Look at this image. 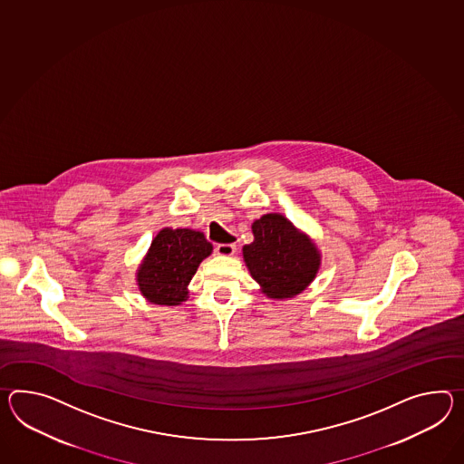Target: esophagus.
I'll use <instances>...</instances> for the list:
<instances>
[{
    "label": "esophagus",
    "mask_w": 464,
    "mask_h": 464,
    "mask_svg": "<svg viewBox=\"0 0 464 464\" xmlns=\"http://www.w3.org/2000/svg\"><path fill=\"white\" fill-rule=\"evenodd\" d=\"M235 251H237L235 243H221L215 246L216 255H221V256H231V255H235Z\"/></svg>",
    "instance_id": "1"
}]
</instances>
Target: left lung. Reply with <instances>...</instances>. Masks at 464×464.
<instances>
[{"label": "left lung", "mask_w": 464, "mask_h": 464, "mask_svg": "<svg viewBox=\"0 0 464 464\" xmlns=\"http://www.w3.org/2000/svg\"><path fill=\"white\" fill-rule=\"evenodd\" d=\"M255 241L243 248L251 276L270 298H292L315 278L320 255L282 215H265L253 223Z\"/></svg>", "instance_id": "1"}]
</instances>
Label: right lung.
Segmentation results:
<instances>
[{"mask_svg": "<svg viewBox=\"0 0 464 464\" xmlns=\"http://www.w3.org/2000/svg\"><path fill=\"white\" fill-rule=\"evenodd\" d=\"M211 251L213 246L203 233L164 227L137 273L140 292L150 304L179 305L188 298V283Z\"/></svg>", "mask_w": 464, "mask_h": 464, "instance_id": "add662e5", "label": "right lung"}]
</instances>
